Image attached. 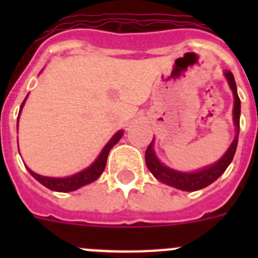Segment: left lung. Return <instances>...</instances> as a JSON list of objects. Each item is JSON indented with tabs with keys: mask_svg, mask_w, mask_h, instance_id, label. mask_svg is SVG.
Returning a JSON list of instances; mask_svg holds the SVG:
<instances>
[{
	"mask_svg": "<svg viewBox=\"0 0 258 258\" xmlns=\"http://www.w3.org/2000/svg\"><path fill=\"white\" fill-rule=\"evenodd\" d=\"M226 77L227 83H229L230 89H231L232 95H234V109H232V121L235 125L236 136L234 141L231 142L227 151L223 154L220 160H217L214 164L198 169L195 172H179L169 168V166L164 165L159 157L156 156L154 151V141L150 143V146L146 150V165L149 168L150 172L154 174L157 181L163 182V183L172 186V187L178 188L182 191H197L200 188H204L213 183L218 177L223 174V172L227 169V166L234 159V155L236 151V146H238V137H239V120H240V99H239L238 92H236V84L234 75L230 71L223 72Z\"/></svg>",
	"mask_w": 258,
	"mask_h": 258,
	"instance_id": "1",
	"label": "left lung"
}]
</instances>
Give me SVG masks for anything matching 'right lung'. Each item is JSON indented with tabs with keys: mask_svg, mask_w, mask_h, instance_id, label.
I'll return each mask as SVG.
<instances>
[{
	"mask_svg": "<svg viewBox=\"0 0 258 258\" xmlns=\"http://www.w3.org/2000/svg\"><path fill=\"white\" fill-rule=\"evenodd\" d=\"M28 97V95H27ZM26 99L23 101L22 106H20L19 109V115H18V122H19V116L20 112H22V108L24 106L27 101ZM122 134H124V131H118L113 134V137L111 140L107 142V145L104 146L103 150L101 151V154L98 155V157L93 161L92 165H89L88 168H85L81 172L76 173V174H72L70 177H63V178H55V177H45V175H40L37 173H35L33 170H31L29 168L28 172L31 173L32 177H35L41 184H44L45 187H47L49 190L51 191H58V192H70V191H75L77 188L83 187L85 184L92 183L94 182L95 179L99 178V175L103 173L104 168H106V163H107V157H108L109 151L112 149L113 146L118 142V141L121 140ZM19 147V146H18Z\"/></svg>",
	"mask_w": 258,
	"mask_h": 258,
	"instance_id": "obj_1",
	"label": "right lung"
}]
</instances>
